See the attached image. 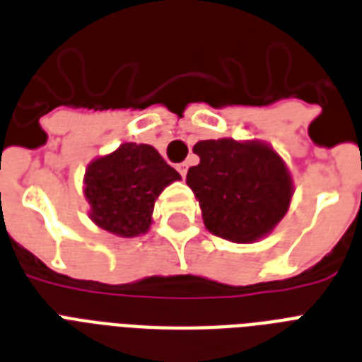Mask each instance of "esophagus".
I'll use <instances>...</instances> for the list:
<instances>
[{"instance_id": "34e87169", "label": "esophagus", "mask_w": 362, "mask_h": 362, "mask_svg": "<svg viewBox=\"0 0 362 362\" xmlns=\"http://www.w3.org/2000/svg\"><path fill=\"white\" fill-rule=\"evenodd\" d=\"M176 170H178L182 178H184V176L187 175V163H178V165H176Z\"/></svg>"}]
</instances>
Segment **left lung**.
Here are the masks:
<instances>
[{"label": "left lung", "instance_id": "obj_1", "mask_svg": "<svg viewBox=\"0 0 362 362\" xmlns=\"http://www.w3.org/2000/svg\"><path fill=\"white\" fill-rule=\"evenodd\" d=\"M199 165L187 170L203 212L204 227L216 237L250 244L267 237L289 210L293 180L286 161L261 141H199Z\"/></svg>", "mask_w": 362, "mask_h": 362}]
</instances>
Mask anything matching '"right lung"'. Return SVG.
<instances>
[{"label": "right lung", "mask_w": 362, "mask_h": 362, "mask_svg": "<svg viewBox=\"0 0 362 362\" xmlns=\"http://www.w3.org/2000/svg\"><path fill=\"white\" fill-rule=\"evenodd\" d=\"M180 180L150 144L124 142L115 152L93 159L84 175L90 220L116 237L133 238L152 226L156 199Z\"/></svg>", "instance_id": "1"}]
</instances>
